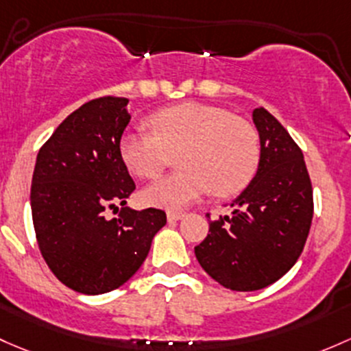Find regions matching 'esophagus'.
Here are the masks:
<instances>
[{
  "label": "esophagus",
  "instance_id": "esophagus-1",
  "mask_svg": "<svg viewBox=\"0 0 351 351\" xmlns=\"http://www.w3.org/2000/svg\"><path fill=\"white\" fill-rule=\"evenodd\" d=\"M168 220L169 222H176V220H182L183 217H185V213H182V212H168Z\"/></svg>",
  "mask_w": 351,
  "mask_h": 351
}]
</instances>
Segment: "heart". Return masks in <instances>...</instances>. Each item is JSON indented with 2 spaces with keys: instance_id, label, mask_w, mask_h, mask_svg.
Returning <instances> with one entry per match:
<instances>
[{
  "instance_id": "b5f03b06",
  "label": "heart",
  "mask_w": 351,
  "mask_h": 351,
  "mask_svg": "<svg viewBox=\"0 0 351 351\" xmlns=\"http://www.w3.org/2000/svg\"><path fill=\"white\" fill-rule=\"evenodd\" d=\"M151 132L131 131L121 138L119 154L132 175L153 180L175 156L178 171L143 191L146 204L182 208L213 191L225 198L250 183L259 166L256 128L230 110L202 102H183L151 114Z\"/></svg>"
}]
</instances>
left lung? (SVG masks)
<instances>
[{
  "label": "left lung",
  "mask_w": 351,
  "mask_h": 351,
  "mask_svg": "<svg viewBox=\"0 0 351 351\" xmlns=\"http://www.w3.org/2000/svg\"><path fill=\"white\" fill-rule=\"evenodd\" d=\"M252 116L259 169L232 204V217L212 220L210 234L195 247L206 274L232 291L263 289L282 278L304 249L315 208L301 147L269 110Z\"/></svg>",
  "instance_id": "1"
}]
</instances>
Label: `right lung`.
I'll list each match as a JSON object with an SVG mask.
<instances>
[{"label": "right lung", "mask_w": 351, "mask_h": 351, "mask_svg": "<svg viewBox=\"0 0 351 351\" xmlns=\"http://www.w3.org/2000/svg\"><path fill=\"white\" fill-rule=\"evenodd\" d=\"M126 97L92 99L65 117L43 143L32 180L36 242L55 278L82 294L117 289L141 267L154 234L165 227L160 208L123 206L136 190L119 154L129 124Z\"/></svg>", "instance_id": "add662e5"}]
</instances>
